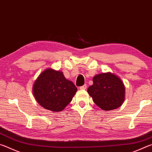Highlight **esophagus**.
<instances>
[{
  "mask_svg": "<svg viewBox=\"0 0 152 152\" xmlns=\"http://www.w3.org/2000/svg\"><path fill=\"white\" fill-rule=\"evenodd\" d=\"M86 87H87L86 84H84L83 86L80 87V90H85L86 88Z\"/></svg>",
  "mask_w": 152,
  "mask_h": 152,
  "instance_id": "34e87169",
  "label": "esophagus"
}]
</instances>
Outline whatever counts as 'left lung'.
Segmentation results:
<instances>
[{
	"label": "left lung",
	"instance_id": "left-lung-1",
	"mask_svg": "<svg viewBox=\"0 0 152 152\" xmlns=\"http://www.w3.org/2000/svg\"><path fill=\"white\" fill-rule=\"evenodd\" d=\"M93 84L88 87L89 94L95 104L104 110L117 109L125 100V86L119 78L108 72L94 76Z\"/></svg>",
	"mask_w": 152,
	"mask_h": 152
}]
</instances>
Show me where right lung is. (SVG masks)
Listing matches in <instances>:
<instances>
[{
  "mask_svg": "<svg viewBox=\"0 0 152 152\" xmlns=\"http://www.w3.org/2000/svg\"><path fill=\"white\" fill-rule=\"evenodd\" d=\"M77 90L61 72L50 68L40 74L33 85V92L41 106L51 111L59 112L70 103Z\"/></svg>",
  "mask_w": 152,
  "mask_h": 152,
  "instance_id": "obj_1",
  "label": "right lung"
}]
</instances>
